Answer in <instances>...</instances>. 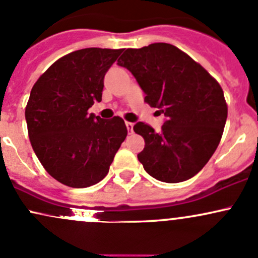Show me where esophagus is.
<instances>
[{
  "label": "esophagus",
  "mask_w": 258,
  "mask_h": 258,
  "mask_svg": "<svg viewBox=\"0 0 258 258\" xmlns=\"http://www.w3.org/2000/svg\"><path fill=\"white\" fill-rule=\"evenodd\" d=\"M125 125H126V128H128L129 132H133V126H134V124H133L132 121H125Z\"/></svg>",
  "instance_id": "esophagus-1"
}]
</instances>
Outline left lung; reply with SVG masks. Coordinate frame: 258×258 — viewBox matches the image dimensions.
Masks as SVG:
<instances>
[{"instance_id":"1","label":"left lung","mask_w":258,"mask_h":258,"mask_svg":"<svg viewBox=\"0 0 258 258\" xmlns=\"http://www.w3.org/2000/svg\"><path fill=\"white\" fill-rule=\"evenodd\" d=\"M126 68L145 93L144 100L166 116L161 132L138 121L144 138L138 159L154 179L181 182L195 176L216 150L227 118L220 84L186 53L169 43L124 49Z\"/></svg>"}]
</instances>
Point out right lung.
<instances>
[{"instance_id": "add662e5", "label": "right lung", "mask_w": 258, "mask_h": 258, "mask_svg": "<svg viewBox=\"0 0 258 258\" xmlns=\"http://www.w3.org/2000/svg\"><path fill=\"white\" fill-rule=\"evenodd\" d=\"M121 49L72 52L42 74L31 90L26 121L43 168L71 187H88L107 176L128 130L119 116L88 113L102 100L104 77Z\"/></svg>"}]
</instances>
